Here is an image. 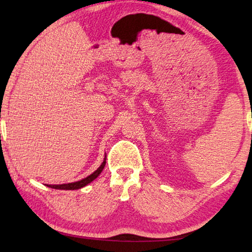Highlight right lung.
<instances>
[{
    "instance_id": "1",
    "label": "right lung",
    "mask_w": 252,
    "mask_h": 252,
    "mask_svg": "<svg viewBox=\"0 0 252 252\" xmlns=\"http://www.w3.org/2000/svg\"><path fill=\"white\" fill-rule=\"evenodd\" d=\"M106 163V161L104 159V161L102 162V164L100 165L99 168H97L94 172L90 176L82 179V180L80 181H76V182H72V183H65V185H46V187H50L52 188V189H60V190H75V189H81V188L85 187L89 183L92 182L94 180L95 178L99 177V174L102 172V170L104 169V165Z\"/></svg>"
}]
</instances>
